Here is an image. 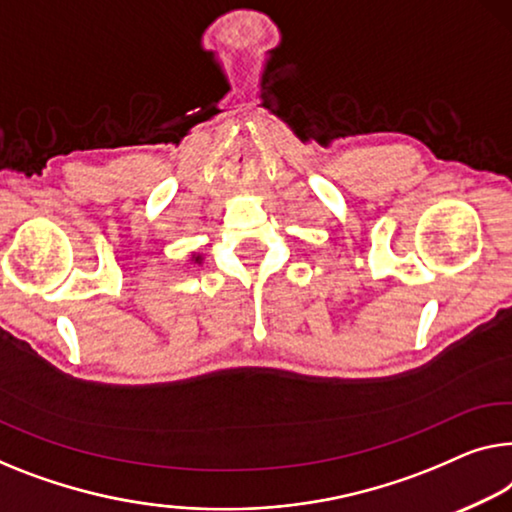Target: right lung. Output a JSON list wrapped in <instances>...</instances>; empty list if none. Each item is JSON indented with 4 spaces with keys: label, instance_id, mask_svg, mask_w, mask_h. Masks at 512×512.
<instances>
[{
    "label": "right lung",
    "instance_id": "obj_1",
    "mask_svg": "<svg viewBox=\"0 0 512 512\" xmlns=\"http://www.w3.org/2000/svg\"><path fill=\"white\" fill-rule=\"evenodd\" d=\"M193 262L195 264H202V255H193Z\"/></svg>",
    "mask_w": 512,
    "mask_h": 512
}]
</instances>
